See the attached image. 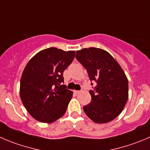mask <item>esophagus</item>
I'll list each match as a JSON object with an SVG mask.
<instances>
[{
  "label": "esophagus",
  "instance_id": "esophagus-1",
  "mask_svg": "<svg viewBox=\"0 0 150 150\" xmlns=\"http://www.w3.org/2000/svg\"><path fill=\"white\" fill-rule=\"evenodd\" d=\"M74 92H75V94H79L80 92H81V91H78V90H75V91H74Z\"/></svg>",
  "mask_w": 150,
  "mask_h": 150
}]
</instances>
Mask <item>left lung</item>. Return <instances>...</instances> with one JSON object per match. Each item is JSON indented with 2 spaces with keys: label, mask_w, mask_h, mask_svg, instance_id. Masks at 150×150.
Segmentation results:
<instances>
[{
  "label": "left lung",
  "mask_w": 150,
  "mask_h": 150,
  "mask_svg": "<svg viewBox=\"0 0 150 150\" xmlns=\"http://www.w3.org/2000/svg\"><path fill=\"white\" fill-rule=\"evenodd\" d=\"M75 58L88 72L95 86L89 93L91 103L83 106L87 116L96 123H107L118 117L128 99V81L113 56L100 48L76 52Z\"/></svg>",
  "instance_id": "1"
}]
</instances>
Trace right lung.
Instances as JSON below:
<instances>
[{
	"label": "right lung",
	"mask_w": 150,
	"mask_h": 150,
	"mask_svg": "<svg viewBox=\"0 0 150 150\" xmlns=\"http://www.w3.org/2000/svg\"><path fill=\"white\" fill-rule=\"evenodd\" d=\"M75 54V51L50 47L36 53L25 67L20 80V98L37 121L51 123L65 114L72 91L63 84V72Z\"/></svg>",
	"instance_id": "right-lung-1"
}]
</instances>
